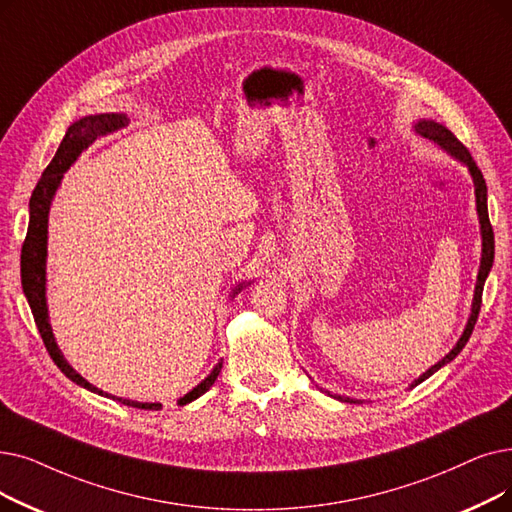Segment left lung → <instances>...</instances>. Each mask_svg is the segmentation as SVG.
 Here are the masks:
<instances>
[{
  "mask_svg": "<svg viewBox=\"0 0 512 512\" xmlns=\"http://www.w3.org/2000/svg\"><path fill=\"white\" fill-rule=\"evenodd\" d=\"M416 131L420 133V136H425L429 140H433L435 144H439L443 150H448L452 157L460 159L464 165H469V171L473 175V182H475V196H477V213H479V224H481V236H483V255H481V268H479V276H477V286H475V297H473V314L469 318V324H466L464 332L460 341L456 343V347L443 358L441 362H437L435 366H431L425 374L420 376V379H416L412 383V387L420 385L425 379H429V376L433 372H437L443 364L452 362L456 355L462 351V347L466 345V341L471 339L473 335V328L477 324V318H479V309H481V297H483V284H485V278L487 274H490L492 270V263H494V230H492V224H490V215H487V186H485V180H483V173L481 169L477 167V163L473 161L471 152L466 150V146L454 136V133L443 127L435 121H418L416 125ZM343 399V402H353V399H345V397H339Z\"/></svg>",
  "mask_w": 512,
  "mask_h": 512,
  "instance_id": "1",
  "label": "left lung"
}]
</instances>
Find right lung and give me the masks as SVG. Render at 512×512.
<instances>
[{
    "label": "right lung",
    "mask_w": 512,
    "mask_h": 512,
    "mask_svg": "<svg viewBox=\"0 0 512 512\" xmlns=\"http://www.w3.org/2000/svg\"><path fill=\"white\" fill-rule=\"evenodd\" d=\"M127 123L125 115H94V117H85L77 123H73L66 131L64 140L60 142L52 163L43 171L41 180L37 182L33 196H31V219H29V230H27V238L22 242V251H20V280H22V291L27 295V301L31 305L35 324L39 328V335L43 339V345H46L50 358L54 360V364L69 376V379L85 389H90L94 393H100V389H96L94 385L87 383L81 374H77L66 360L62 358V353L54 341L52 328L48 322V307H46V242H48V213H50V203L52 196L56 192V188L60 186L62 173L73 165V161L79 157V154L90 146L98 136H104L108 131H115L119 127H123ZM240 291V286H238ZM221 370V362L213 368V372L207 376V379L194 387L190 393H186L180 399V406L194 402L196 397H201L205 391H209V387L215 383L217 374ZM106 397H110L108 393H104ZM115 399V397H113ZM121 404L131 406V408H142V410H159L161 404H140V402H131V399H123L117 397Z\"/></svg>",
    "instance_id": "add662e5"
}]
</instances>
